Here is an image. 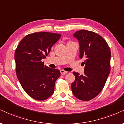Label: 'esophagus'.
<instances>
[{"label": "esophagus", "mask_w": 124, "mask_h": 124, "mask_svg": "<svg viewBox=\"0 0 124 124\" xmlns=\"http://www.w3.org/2000/svg\"><path fill=\"white\" fill-rule=\"evenodd\" d=\"M67 72H68L65 71H64V70H60V73H61V74L62 75H64L67 74Z\"/></svg>", "instance_id": "34e87169"}]
</instances>
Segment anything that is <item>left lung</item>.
Listing matches in <instances>:
<instances>
[{"label": "left lung", "mask_w": 124, "mask_h": 124, "mask_svg": "<svg viewBox=\"0 0 124 124\" xmlns=\"http://www.w3.org/2000/svg\"><path fill=\"white\" fill-rule=\"evenodd\" d=\"M79 41L80 59H85L84 74L73 72V94L82 101H90L98 95L110 72L111 52L106 41L95 32L81 30L74 33Z\"/></svg>", "instance_id": "8db88e82"}]
</instances>
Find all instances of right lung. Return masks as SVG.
Masks as SVG:
<instances>
[{
	"label": "right lung",
	"mask_w": 124,
	"mask_h": 124,
	"mask_svg": "<svg viewBox=\"0 0 124 124\" xmlns=\"http://www.w3.org/2000/svg\"><path fill=\"white\" fill-rule=\"evenodd\" d=\"M62 35L49 32H37L23 39L15 52V69L23 89L30 97L44 101L53 94L54 84L60 76L41 62Z\"/></svg>",
	"instance_id": "obj_1"
}]
</instances>
